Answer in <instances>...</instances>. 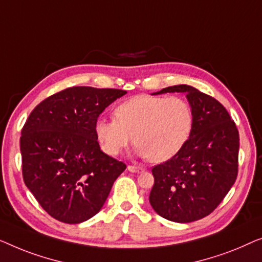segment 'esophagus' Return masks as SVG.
<instances>
[{"label": "esophagus", "instance_id": "1", "mask_svg": "<svg viewBox=\"0 0 262 262\" xmlns=\"http://www.w3.org/2000/svg\"><path fill=\"white\" fill-rule=\"evenodd\" d=\"M127 169L129 172H133V173H141L145 171L142 167H139V166H133V165H129V166L127 167Z\"/></svg>", "mask_w": 262, "mask_h": 262}]
</instances>
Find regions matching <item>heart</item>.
<instances>
[{"instance_id": "b5f03b06", "label": "heart", "mask_w": 262, "mask_h": 262, "mask_svg": "<svg viewBox=\"0 0 262 262\" xmlns=\"http://www.w3.org/2000/svg\"><path fill=\"white\" fill-rule=\"evenodd\" d=\"M115 118L99 119L95 133L102 149L119 156L133 142L138 154L153 163H165L180 152L192 130L189 103L180 97L134 96L117 106Z\"/></svg>"}]
</instances>
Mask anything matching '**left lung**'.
<instances>
[{"instance_id":"obj_1","label":"left lung","mask_w":262,"mask_h":262,"mask_svg":"<svg viewBox=\"0 0 262 262\" xmlns=\"http://www.w3.org/2000/svg\"><path fill=\"white\" fill-rule=\"evenodd\" d=\"M167 93L186 95L193 124L180 152L152 168L149 203L164 219L189 223L211 213L234 185L240 139L227 109L211 96L186 84L152 95Z\"/></svg>"}]
</instances>
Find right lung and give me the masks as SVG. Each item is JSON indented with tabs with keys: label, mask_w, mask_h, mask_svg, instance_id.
I'll use <instances>...</instances> for the list:
<instances>
[{
	"label": "right lung",
	"mask_w": 262,
	"mask_h": 262,
	"mask_svg": "<svg viewBox=\"0 0 262 262\" xmlns=\"http://www.w3.org/2000/svg\"><path fill=\"white\" fill-rule=\"evenodd\" d=\"M127 91L73 86L39 103L21 132L26 186L47 213L77 224L95 216L126 165L102 152L95 123Z\"/></svg>",
	"instance_id": "1"
}]
</instances>
